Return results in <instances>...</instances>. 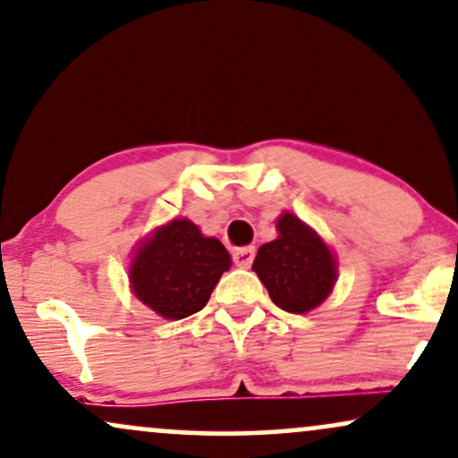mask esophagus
I'll return each instance as SVG.
<instances>
[{
  "instance_id": "obj_1",
  "label": "esophagus",
  "mask_w": 458,
  "mask_h": 458,
  "mask_svg": "<svg viewBox=\"0 0 458 458\" xmlns=\"http://www.w3.org/2000/svg\"><path fill=\"white\" fill-rule=\"evenodd\" d=\"M252 260H254V248H242V250L233 252V263L237 267H243V269H248V267L252 265Z\"/></svg>"
}]
</instances>
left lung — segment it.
<instances>
[{"label": "left lung", "mask_w": 458, "mask_h": 458, "mask_svg": "<svg viewBox=\"0 0 458 458\" xmlns=\"http://www.w3.org/2000/svg\"><path fill=\"white\" fill-rule=\"evenodd\" d=\"M277 231V240L259 248L252 269L284 311H311L335 286V259L316 231L293 215L280 216Z\"/></svg>", "instance_id": "obj_1"}]
</instances>
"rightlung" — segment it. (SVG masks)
I'll return each mask as SVG.
<instances>
[{
  "instance_id": "add662e5",
  "label": "right lung",
  "mask_w": 458,
  "mask_h": 458,
  "mask_svg": "<svg viewBox=\"0 0 458 458\" xmlns=\"http://www.w3.org/2000/svg\"><path fill=\"white\" fill-rule=\"evenodd\" d=\"M231 267L227 248L187 218L172 221L142 243L132 260L134 294L168 319L198 313Z\"/></svg>"
}]
</instances>
